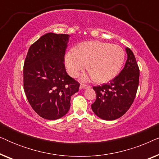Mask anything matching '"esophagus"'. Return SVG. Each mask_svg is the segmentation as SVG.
<instances>
[{"label": "esophagus", "mask_w": 159, "mask_h": 159, "mask_svg": "<svg viewBox=\"0 0 159 159\" xmlns=\"http://www.w3.org/2000/svg\"><path fill=\"white\" fill-rule=\"evenodd\" d=\"M91 87L90 85H85V84H81L80 87V88L81 89V90H85V89H88V88H90Z\"/></svg>", "instance_id": "1"}]
</instances>
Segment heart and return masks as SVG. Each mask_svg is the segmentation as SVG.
I'll use <instances>...</instances> for the list:
<instances>
[{
	"label": "heart",
	"instance_id": "obj_1",
	"mask_svg": "<svg viewBox=\"0 0 159 159\" xmlns=\"http://www.w3.org/2000/svg\"><path fill=\"white\" fill-rule=\"evenodd\" d=\"M125 58V52L118 45L97 40L88 41L67 52L65 65L69 75L77 77L88 64L89 71L82 76V81L95 79L99 82H106L116 77Z\"/></svg>",
	"mask_w": 159,
	"mask_h": 159
}]
</instances>
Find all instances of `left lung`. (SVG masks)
<instances>
[{"label":"left lung","instance_id":"8db88e82","mask_svg":"<svg viewBox=\"0 0 159 159\" xmlns=\"http://www.w3.org/2000/svg\"><path fill=\"white\" fill-rule=\"evenodd\" d=\"M125 50L127 59L119 75L107 84L93 87L96 100L91 108L104 120H115L123 116L133 103L138 90L139 67L133 52L129 48Z\"/></svg>","mask_w":159,"mask_h":159}]
</instances>
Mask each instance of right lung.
Returning a JSON list of instances; mask_svg holds the SVG:
<instances>
[{"label": "right lung", "mask_w": 159, "mask_h": 159, "mask_svg": "<svg viewBox=\"0 0 159 159\" xmlns=\"http://www.w3.org/2000/svg\"><path fill=\"white\" fill-rule=\"evenodd\" d=\"M69 34H44L28 51L24 64V90L30 106L48 120L61 118L70 108L71 95L80 83L66 73L65 51Z\"/></svg>", "instance_id": "right-lung-1"}]
</instances>
